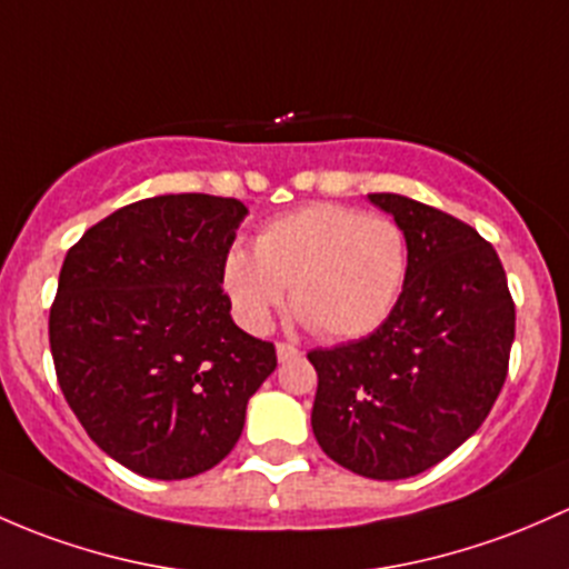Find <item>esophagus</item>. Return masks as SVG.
<instances>
[{
    "mask_svg": "<svg viewBox=\"0 0 569 569\" xmlns=\"http://www.w3.org/2000/svg\"><path fill=\"white\" fill-rule=\"evenodd\" d=\"M295 357H300V349L291 343H286V340H280L278 343V360L286 362V360H295Z\"/></svg>",
    "mask_w": 569,
    "mask_h": 569,
    "instance_id": "34e87169",
    "label": "esophagus"
}]
</instances>
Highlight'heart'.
I'll list each match as a JSON object with an SVG mask.
<instances>
[{
	"label": "heart",
	"instance_id": "obj_1",
	"mask_svg": "<svg viewBox=\"0 0 569 569\" xmlns=\"http://www.w3.org/2000/svg\"><path fill=\"white\" fill-rule=\"evenodd\" d=\"M409 244L398 223L346 204H313L272 220L256 253L231 250L226 289L244 327L261 332L291 289V308L327 340L362 338L400 300Z\"/></svg>",
	"mask_w": 569,
	"mask_h": 569
}]
</instances>
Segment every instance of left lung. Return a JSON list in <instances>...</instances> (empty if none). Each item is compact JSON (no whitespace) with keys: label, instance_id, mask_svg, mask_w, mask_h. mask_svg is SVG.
<instances>
[{"label":"left lung","instance_id":"8db88e82","mask_svg":"<svg viewBox=\"0 0 569 569\" xmlns=\"http://www.w3.org/2000/svg\"><path fill=\"white\" fill-rule=\"evenodd\" d=\"M409 244L400 300L360 340L308 351L319 373L316 441L370 480H403L458 450L493 409L516 338V302L493 244L398 193H370Z\"/></svg>","mask_w":569,"mask_h":569}]
</instances>
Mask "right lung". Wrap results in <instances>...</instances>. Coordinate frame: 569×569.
Here are the masks:
<instances>
[{
  "label": "right lung",
  "instance_id": "obj_1",
  "mask_svg": "<svg viewBox=\"0 0 569 569\" xmlns=\"http://www.w3.org/2000/svg\"><path fill=\"white\" fill-rule=\"evenodd\" d=\"M248 207L207 193L136 201L64 256L48 343L89 439L130 471L184 480L234 450L248 398L278 365L231 321L229 248Z\"/></svg>",
  "mask_w": 569,
  "mask_h": 569
}]
</instances>
